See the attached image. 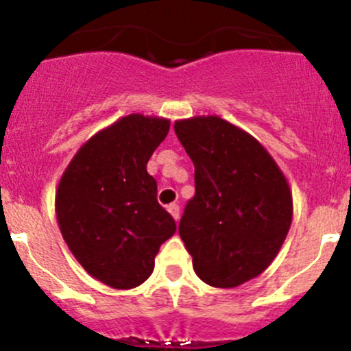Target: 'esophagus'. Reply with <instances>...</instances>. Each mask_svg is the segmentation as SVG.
<instances>
[{"label":"esophagus","mask_w":351,"mask_h":351,"mask_svg":"<svg viewBox=\"0 0 351 351\" xmlns=\"http://www.w3.org/2000/svg\"><path fill=\"white\" fill-rule=\"evenodd\" d=\"M167 210H169V213L172 214V218L178 221V219H179V206H178V204H170V206H167Z\"/></svg>","instance_id":"1"}]
</instances>
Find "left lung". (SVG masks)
<instances>
[{
	"mask_svg": "<svg viewBox=\"0 0 351 351\" xmlns=\"http://www.w3.org/2000/svg\"><path fill=\"white\" fill-rule=\"evenodd\" d=\"M173 130L195 165L179 235L204 283L239 287L280 253L293 214L290 186L263 145L221 117L176 121Z\"/></svg>",
	"mask_w": 351,
	"mask_h": 351,
	"instance_id": "left-lung-1",
	"label": "left lung"
}]
</instances>
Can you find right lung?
Returning <instances> with one entry per match:
<instances>
[{"instance_id": "obj_1", "label": "right lung", "mask_w": 351, "mask_h": 351, "mask_svg": "<svg viewBox=\"0 0 351 351\" xmlns=\"http://www.w3.org/2000/svg\"><path fill=\"white\" fill-rule=\"evenodd\" d=\"M170 121L130 114L77 151L56 191L64 243L93 278L117 290L147 280L176 221L156 200L147 161Z\"/></svg>"}]
</instances>
